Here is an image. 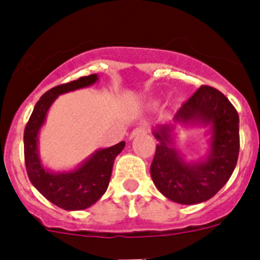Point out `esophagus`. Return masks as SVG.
<instances>
[{
	"mask_svg": "<svg viewBox=\"0 0 260 260\" xmlns=\"http://www.w3.org/2000/svg\"><path fill=\"white\" fill-rule=\"evenodd\" d=\"M147 133H148V127H147L146 125L138 126V127H135L134 130H133L132 134H130V139L138 137V135H144V134H147Z\"/></svg>",
	"mask_w": 260,
	"mask_h": 260,
	"instance_id": "obj_1",
	"label": "esophagus"
}]
</instances>
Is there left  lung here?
Instances as JSON below:
<instances>
[{"mask_svg": "<svg viewBox=\"0 0 260 260\" xmlns=\"http://www.w3.org/2000/svg\"><path fill=\"white\" fill-rule=\"evenodd\" d=\"M171 125H157L158 141L151 164L155 186L168 199L197 204L211 199L228 182L240 152L238 113L219 89L202 86L178 109ZM176 124H202L211 128L210 153L202 162L186 163L173 147Z\"/></svg>", "mask_w": 260, "mask_h": 260, "instance_id": "left-lung-1", "label": "left lung"}]
</instances>
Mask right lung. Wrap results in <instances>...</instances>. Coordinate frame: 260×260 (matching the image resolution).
<instances>
[{"label":"right lung","mask_w":260,"mask_h":260,"mask_svg":"<svg viewBox=\"0 0 260 260\" xmlns=\"http://www.w3.org/2000/svg\"><path fill=\"white\" fill-rule=\"evenodd\" d=\"M98 79V75L91 74L47 91L36 103L24 128V162L29 181L48 201L68 211L84 210L102 198L109 185L114 158L125 148V142L96 151L74 171L56 173L41 164L38 150L39 132L58 95L91 86Z\"/></svg>","instance_id":"right-lung-1"}]
</instances>
